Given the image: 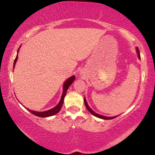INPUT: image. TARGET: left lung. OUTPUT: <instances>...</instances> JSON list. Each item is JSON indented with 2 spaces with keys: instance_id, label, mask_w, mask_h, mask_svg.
<instances>
[{
  "instance_id": "8db88e82",
  "label": "left lung",
  "mask_w": 155,
  "mask_h": 155,
  "mask_svg": "<svg viewBox=\"0 0 155 155\" xmlns=\"http://www.w3.org/2000/svg\"><path fill=\"white\" fill-rule=\"evenodd\" d=\"M136 52H137V57H138V58L140 59H140V51H139L138 48H136ZM84 103H85V104L86 108L87 109V110H88L89 111H90V114H92L93 115H94V116H96V117H98V118L103 119V120H111V119H114V118H115V117H117V115H116V116H113V117H107V116H104V115H100V114H97V113H96L95 111H94L93 110L90 108V106L88 105L87 102V101H86L85 97V98H84Z\"/></svg>"
}]
</instances>
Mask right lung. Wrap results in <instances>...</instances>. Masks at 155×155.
<instances>
[{
  "label": "right lung",
  "mask_w": 155,
  "mask_h": 155,
  "mask_svg": "<svg viewBox=\"0 0 155 155\" xmlns=\"http://www.w3.org/2000/svg\"><path fill=\"white\" fill-rule=\"evenodd\" d=\"M19 50H20V48H18V51H17V56H16V57H15L14 62V69L15 65V64H16V61H17L18 58V52H19ZM74 80H75V76L73 75V76H72V77H70V78H68V79L64 83V85H63V92H62L61 99H60V101L59 102V103L57 104L55 107H53V108H52L49 110H47V111H33V110L28 109L27 108H26V107L25 108L27 109L28 111L31 112V114H34L35 115H36V116L41 117H50V116H52V115L57 114V113H58L60 110H61V107L63 106V104H64V98H65V94H66L67 90H68V88H69L70 85H71V84L74 82Z\"/></svg>",
  "instance_id": "obj_1"
}]
</instances>
